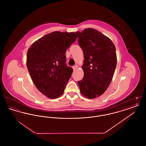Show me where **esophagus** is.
<instances>
[{"label":"esophagus","mask_w":146,"mask_h":146,"mask_svg":"<svg viewBox=\"0 0 146 146\" xmlns=\"http://www.w3.org/2000/svg\"><path fill=\"white\" fill-rule=\"evenodd\" d=\"M78 66L77 65H76V66H74L73 67V69L74 70H76V69L78 68Z\"/></svg>","instance_id":"obj_1"}]
</instances>
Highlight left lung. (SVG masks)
<instances>
[{
    "mask_svg": "<svg viewBox=\"0 0 146 146\" xmlns=\"http://www.w3.org/2000/svg\"><path fill=\"white\" fill-rule=\"evenodd\" d=\"M84 52V77L78 82L82 94L89 99L102 95L111 83L117 58L111 40L94 28L76 32Z\"/></svg>",
    "mask_w": 146,
    "mask_h": 146,
    "instance_id": "8db88e82",
    "label": "left lung"
}]
</instances>
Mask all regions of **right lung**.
<instances>
[{
	"instance_id": "obj_1",
	"label": "right lung",
	"mask_w": 146,
	"mask_h": 146,
	"mask_svg": "<svg viewBox=\"0 0 146 146\" xmlns=\"http://www.w3.org/2000/svg\"><path fill=\"white\" fill-rule=\"evenodd\" d=\"M73 32L55 31L43 36L29 48L26 64L37 89L49 98L61 96L72 76L66 65V50L76 40Z\"/></svg>"
}]
</instances>
